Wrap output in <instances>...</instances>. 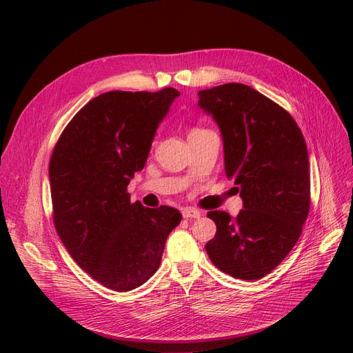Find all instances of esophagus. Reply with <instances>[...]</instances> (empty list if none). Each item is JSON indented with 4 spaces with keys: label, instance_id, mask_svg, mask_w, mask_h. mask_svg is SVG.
I'll use <instances>...</instances> for the list:
<instances>
[{
    "label": "esophagus",
    "instance_id": "34e87169",
    "mask_svg": "<svg viewBox=\"0 0 353 353\" xmlns=\"http://www.w3.org/2000/svg\"><path fill=\"white\" fill-rule=\"evenodd\" d=\"M183 216L185 218V219H191V218H200L201 216V213L199 212V210H196V209H193V208H185L184 210H183Z\"/></svg>",
    "mask_w": 353,
    "mask_h": 353
}]
</instances>
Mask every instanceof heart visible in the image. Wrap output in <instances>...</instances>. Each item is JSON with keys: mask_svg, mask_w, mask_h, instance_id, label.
<instances>
[{"mask_svg": "<svg viewBox=\"0 0 353 353\" xmlns=\"http://www.w3.org/2000/svg\"><path fill=\"white\" fill-rule=\"evenodd\" d=\"M201 131H205V130H201V128H193V130L188 132V135H193V134H197V132H201Z\"/></svg>", "mask_w": 353, "mask_h": 353, "instance_id": "b5f03b06", "label": "heart"}]
</instances>
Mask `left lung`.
I'll return each mask as SVG.
<instances>
[{
	"instance_id": "1",
	"label": "left lung",
	"mask_w": 353,
	"mask_h": 353,
	"mask_svg": "<svg viewBox=\"0 0 353 353\" xmlns=\"http://www.w3.org/2000/svg\"><path fill=\"white\" fill-rule=\"evenodd\" d=\"M219 125L225 174L239 185L237 218L210 210L212 263L234 279L259 280L279 266L302 234L311 208V174L301 128L280 104L244 83L199 91Z\"/></svg>"
}]
</instances>
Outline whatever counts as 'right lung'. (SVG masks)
<instances>
[{"instance_id":"add662e5","label":"right lung","mask_w":353,"mask_h":353,"mask_svg":"<svg viewBox=\"0 0 353 353\" xmlns=\"http://www.w3.org/2000/svg\"><path fill=\"white\" fill-rule=\"evenodd\" d=\"M175 88L109 91L73 116L54 145L48 174L52 221L73 261L116 292L157 271L178 209L131 203L128 184L141 170Z\"/></svg>"}]
</instances>
